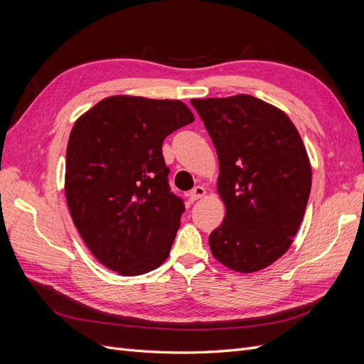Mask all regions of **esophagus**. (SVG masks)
<instances>
[{
    "label": "esophagus",
    "mask_w": 364,
    "mask_h": 364,
    "mask_svg": "<svg viewBox=\"0 0 364 364\" xmlns=\"http://www.w3.org/2000/svg\"><path fill=\"white\" fill-rule=\"evenodd\" d=\"M205 193H206V190L203 188V186H200V185H197V186H194V188L190 191V200L191 202H196V200H199L200 197H203L205 196Z\"/></svg>",
    "instance_id": "34e87169"
}]
</instances>
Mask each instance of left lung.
<instances>
[{
  "label": "left lung",
  "mask_w": 364,
  "mask_h": 364,
  "mask_svg": "<svg viewBox=\"0 0 364 364\" xmlns=\"http://www.w3.org/2000/svg\"><path fill=\"white\" fill-rule=\"evenodd\" d=\"M191 105L217 150L226 206L209 247L230 270L258 272L289 250L305 214L311 165L302 138L281 109L247 94Z\"/></svg>",
  "instance_id": "obj_1"
}]
</instances>
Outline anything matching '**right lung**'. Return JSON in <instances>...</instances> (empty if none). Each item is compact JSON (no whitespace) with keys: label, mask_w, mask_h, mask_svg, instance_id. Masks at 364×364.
Returning <instances> with one entry per match:
<instances>
[{"label":"right lung","mask_w":364,"mask_h":364,"mask_svg":"<svg viewBox=\"0 0 364 364\" xmlns=\"http://www.w3.org/2000/svg\"><path fill=\"white\" fill-rule=\"evenodd\" d=\"M194 121L179 100L114 95L71 130L65 196L85 245L124 277L144 274L170 255L185 205L170 191L162 142Z\"/></svg>","instance_id":"add662e5"}]
</instances>
